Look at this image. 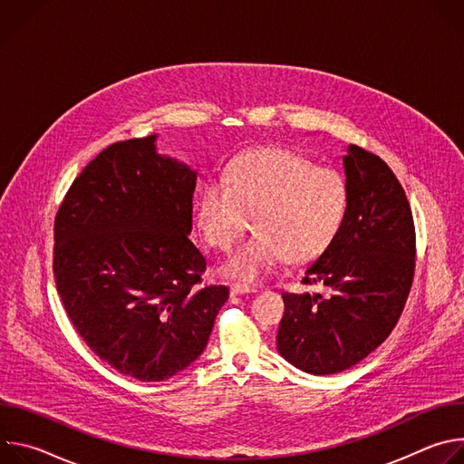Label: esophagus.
<instances>
[{
	"instance_id": "1",
	"label": "esophagus",
	"mask_w": 464,
	"mask_h": 464,
	"mask_svg": "<svg viewBox=\"0 0 464 464\" xmlns=\"http://www.w3.org/2000/svg\"><path fill=\"white\" fill-rule=\"evenodd\" d=\"M229 292H231V295H242V294H253L256 290L253 286H246V285H231Z\"/></svg>"
}]
</instances>
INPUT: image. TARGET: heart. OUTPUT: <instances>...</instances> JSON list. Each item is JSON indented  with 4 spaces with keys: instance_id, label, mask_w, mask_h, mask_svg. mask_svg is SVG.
<instances>
[{
    "instance_id": "b5f03b06",
    "label": "heart",
    "mask_w": 464,
    "mask_h": 464,
    "mask_svg": "<svg viewBox=\"0 0 464 464\" xmlns=\"http://www.w3.org/2000/svg\"><path fill=\"white\" fill-rule=\"evenodd\" d=\"M347 178L286 149H255L238 156L227 178L209 179L198 198L196 218L209 246L227 251L249 227L246 240L222 266L242 283H258L279 264H303L323 255L347 220Z\"/></svg>"
}]
</instances>
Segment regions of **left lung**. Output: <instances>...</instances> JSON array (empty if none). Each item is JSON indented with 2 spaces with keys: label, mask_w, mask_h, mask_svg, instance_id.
<instances>
[{
  "label": "left lung",
  "mask_w": 464,
  "mask_h": 464,
  "mask_svg": "<svg viewBox=\"0 0 464 464\" xmlns=\"http://www.w3.org/2000/svg\"><path fill=\"white\" fill-rule=\"evenodd\" d=\"M351 190L338 238L304 270L321 294H283L277 351L297 369L323 376L367 358L391 334L411 290L415 226L406 192L378 156L349 145Z\"/></svg>",
  "instance_id": "1"
}]
</instances>
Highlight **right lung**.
<instances>
[{
    "instance_id": "1",
    "label": "right lung",
    "mask_w": 464,
    "mask_h": 464,
    "mask_svg": "<svg viewBox=\"0 0 464 464\" xmlns=\"http://www.w3.org/2000/svg\"><path fill=\"white\" fill-rule=\"evenodd\" d=\"M158 136L104 149L54 218L53 272L77 333L121 374L161 382L208 347L226 286H198L206 258L188 235L198 172Z\"/></svg>"
}]
</instances>
